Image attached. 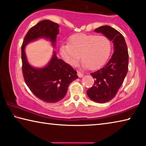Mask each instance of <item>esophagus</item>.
I'll list each match as a JSON object with an SVG mask.
<instances>
[{
    "mask_svg": "<svg viewBox=\"0 0 146 146\" xmlns=\"http://www.w3.org/2000/svg\"><path fill=\"white\" fill-rule=\"evenodd\" d=\"M77 75L78 76L79 78H81L84 76V74L82 73L81 72H80V71H77Z\"/></svg>",
    "mask_w": 146,
    "mask_h": 146,
    "instance_id": "esophagus-1",
    "label": "esophagus"
}]
</instances>
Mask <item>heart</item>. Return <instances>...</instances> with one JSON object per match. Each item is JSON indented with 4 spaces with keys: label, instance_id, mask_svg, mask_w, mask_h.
<instances>
[{
    "label": "heart",
    "instance_id": "b5f03b06",
    "mask_svg": "<svg viewBox=\"0 0 146 146\" xmlns=\"http://www.w3.org/2000/svg\"><path fill=\"white\" fill-rule=\"evenodd\" d=\"M111 48V42L107 36L78 33L70 36L68 44H62L60 53L71 66H76L81 56L84 67L95 70L107 61Z\"/></svg>",
    "mask_w": 146,
    "mask_h": 146
}]
</instances>
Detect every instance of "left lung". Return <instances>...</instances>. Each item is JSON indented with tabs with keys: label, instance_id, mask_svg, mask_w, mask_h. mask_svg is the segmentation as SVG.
I'll use <instances>...</instances> for the list:
<instances>
[{
	"label": "left lung",
	"instance_id": "1",
	"mask_svg": "<svg viewBox=\"0 0 146 146\" xmlns=\"http://www.w3.org/2000/svg\"><path fill=\"white\" fill-rule=\"evenodd\" d=\"M95 31L107 36L114 48L111 58L104 67L91 73L95 82L87 91L91 100L102 104L112 100L122 85L128 70L129 55L126 42L119 31L110 26H100Z\"/></svg>",
	"mask_w": 146,
	"mask_h": 146
}]
</instances>
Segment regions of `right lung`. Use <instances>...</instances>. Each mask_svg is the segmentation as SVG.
Returning <instances> with one entry per match:
<instances>
[{
  "label": "right lung",
  "instance_id": "1",
  "mask_svg": "<svg viewBox=\"0 0 146 146\" xmlns=\"http://www.w3.org/2000/svg\"><path fill=\"white\" fill-rule=\"evenodd\" d=\"M58 28V24L49 20L39 22L28 31L21 48L22 69L26 85L36 97L48 103L57 102L65 97L69 85L78 78L76 71L58 58L55 51L46 66L34 68L27 60L24 49L27 44L40 38L49 40L55 47Z\"/></svg>",
  "mask_w": 146,
  "mask_h": 146
}]
</instances>
